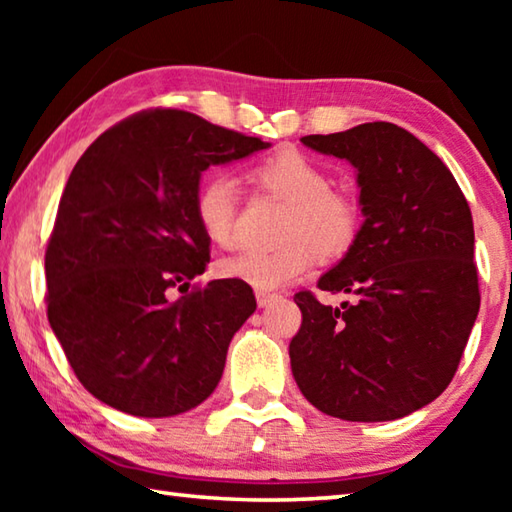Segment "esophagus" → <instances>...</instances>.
<instances>
[{
  "instance_id": "obj_1",
  "label": "esophagus",
  "mask_w": 512,
  "mask_h": 512,
  "mask_svg": "<svg viewBox=\"0 0 512 512\" xmlns=\"http://www.w3.org/2000/svg\"><path fill=\"white\" fill-rule=\"evenodd\" d=\"M255 298H257V305H259V307H268V305H271V302H275L277 298H280V293L257 291V293H255Z\"/></svg>"
}]
</instances>
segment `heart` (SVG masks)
I'll return each instance as SVG.
<instances>
[{"label":"heart","mask_w":512,"mask_h":512,"mask_svg":"<svg viewBox=\"0 0 512 512\" xmlns=\"http://www.w3.org/2000/svg\"><path fill=\"white\" fill-rule=\"evenodd\" d=\"M253 180L282 201L289 210L282 216L275 248H246L225 257L216 271L230 280L271 291L305 275L323 259H339L357 244L363 223V205L357 194L332 187L323 164L296 149H284L255 164ZM239 189L237 180L223 171H210L194 194V216L203 235L214 246L235 244Z\"/></svg>","instance_id":"b5f03b06"}]
</instances>
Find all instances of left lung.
<instances>
[{"instance_id": "left-lung-1", "label": "left lung", "mask_w": 512, "mask_h": 512, "mask_svg": "<svg viewBox=\"0 0 512 512\" xmlns=\"http://www.w3.org/2000/svg\"><path fill=\"white\" fill-rule=\"evenodd\" d=\"M302 144L357 167L366 223L318 280L350 300L329 307L311 291L293 296L302 311L289 343L293 377L332 418H404L449 386L479 314L470 205L445 162L388 121Z\"/></svg>"}]
</instances>
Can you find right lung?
Returning a JSON list of instances; mask_svg holds the SVG:
<instances>
[{
  "label": "right lung",
  "mask_w": 512,
  "mask_h": 512,
  "mask_svg": "<svg viewBox=\"0 0 512 512\" xmlns=\"http://www.w3.org/2000/svg\"><path fill=\"white\" fill-rule=\"evenodd\" d=\"M259 137L176 108L101 133L69 173L45 253L47 318L81 384L140 418L185 413L212 395L250 284H192L210 262L194 194L210 164L266 149ZM184 293L178 301L170 293Z\"/></svg>",
  "instance_id": "1"
}]
</instances>
